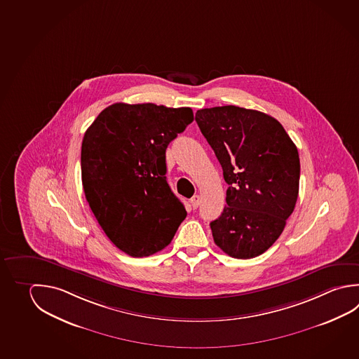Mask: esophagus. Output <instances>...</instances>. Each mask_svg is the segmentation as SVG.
<instances>
[{
	"label": "esophagus",
	"mask_w": 359,
	"mask_h": 359,
	"mask_svg": "<svg viewBox=\"0 0 359 359\" xmlns=\"http://www.w3.org/2000/svg\"><path fill=\"white\" fill-rule=\"evenodd\" d=\"M191 206H192V209H197L198 208V205L201 203V197L198 195H195L192 198H191Z\"/></svg>",
	"instance_id": "obj_1"
}]
</instances>
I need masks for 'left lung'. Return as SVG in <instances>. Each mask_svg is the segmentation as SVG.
<instances>
[{
	"mask_svg": "<svg viewBox=\"0 0 359 359\" xmlns=\"http://www.w3.org/2000/svg\"><path fill=\"white\" fill-rule=\"evenodd\" d=\"M196 123L222 164L226 206L210 224L214 241L238 259L264 253L282 234L299 196V151L283 126L264 112L217 106Z\"/></svg>",
	"mask_w": 359,
	"mask_h": 359,
	"instance_id": "1",
	"label": "left lung"
}]
</instances>
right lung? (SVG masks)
Returning a JSON list of instances; mask_svg holds the SVG:
<instances>
[{
	"label": "right lung",
	"instance_id": "obj_1",
	"mask_svg": "<svg viewBox=\"0 0 359 359\" xmlns=\"http://www.w3.org/2000/svg\"><path fill=\"white\" fill-rule=\"evenodd\" d=\"M192 121L189 107L118 102L101 111L85 133L86 200L126 255L140 258L165 248L187 216L165 178V149Z\"/></svg>",
	"mask_w": 359,
	"mask_h": 359
}]
</instances>
